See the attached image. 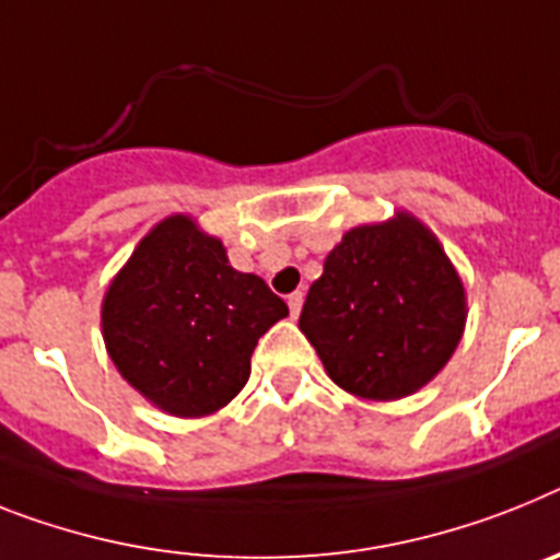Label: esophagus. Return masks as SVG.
Masks as SVG:
<instances>
[{"label":"esophagus","mask_w":560,"mask_h":560,"mask_svg":"<svg viewBox=\"0 0 560 560\" xmlns=\"http://www.w3.org/2000/svg\"><path fill=\"white\" fill-rule=\"evenodd\" d=\"M302 304H304V293L302 290H295V293L288 295V307H290V316H299L302 313Z\"/></svg>","instance_id":"34e87169"}]
</instances>
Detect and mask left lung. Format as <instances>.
Instances as JSON below:
<instances>
[{
    "mask_svg": "<svg viewBox=\"0 0 560 560\" xmlns=\"http://www.w3.org/2000/svg\"><path fill=\"white\" fill-rule=\"evenodd\" d=\"M467 324L464 281L418 215L359 224L324 258L299 330L338 387L361 401H398L453 359Z\"/></svg>",
    "mask_w": 560,
    "mask_h": 560,
    "instance_id": "1",
    "label": "left lung"
}]
</instances>
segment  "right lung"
Returning <instances> with one entry per match:
<instances>
[{
    "instance_id": "add662e5",
    "label": "right lung",
    "mask_w": 560,
    "mask_h": 560,
    "mask_svg": "<svg viewBox=\"0 0 560 560\" xmlns=\"http://www.w3.org/2000/svg\"><path fill=\"white\" fill-rule=\"evenodd\" d=\"M288 304L230 267L222 238L173 213L136 244L102 299V338L130 387L156 410L205 418L250 378L258 338Z\"/></svg>"
}]
</instances>
